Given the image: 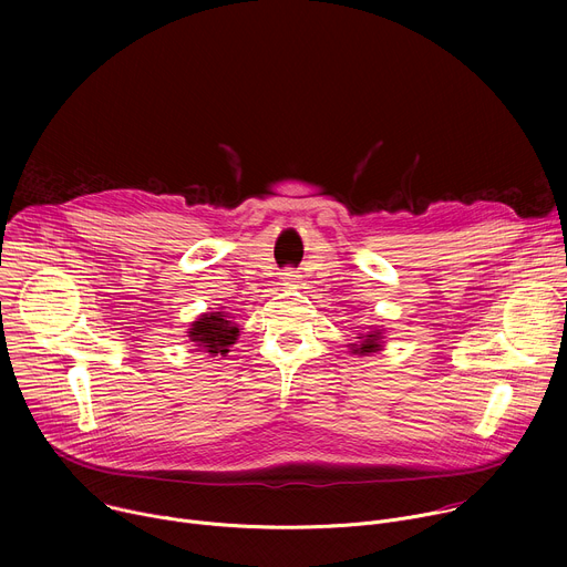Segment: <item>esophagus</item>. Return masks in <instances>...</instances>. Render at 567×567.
Wrapping results in <instances>:
<instances>
[{
  "instance_id": "1",
  "label": "esophagus",
  "mask_w": 567,
  "mask_h": 567,
  "mask_svg": "<svg viewBox=\"0 0 567 567\" xmlns=\"http://www.w3.org/2000/svg\"><path fill=\"white\" fill-rule=\"evenodd\" d=\"M280 276H282V282H285V285H296V282L300 280V274L293 271V269H285Z\"/></svg>"
}]
</instances>
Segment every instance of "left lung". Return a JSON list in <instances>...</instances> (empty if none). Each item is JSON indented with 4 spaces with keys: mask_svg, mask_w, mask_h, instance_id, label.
<instances>
[{
    "mask_svg": "<svg viewBox=\"0 0 567 567\" xmlns=\"http://www.w3.org/2000/svg\"><path fill=\"white\" fill-rule=\"evenodd\" d=\"M361 343H352V354H372V352H379L383 348V330H374V332H368V334H361L359 337Z\"/></svg>",
    "mask_w": 567,
    "mask_h": 567,
    "instance_id": "left-lung-1",
    "label": "left lung"
}]
</instances>
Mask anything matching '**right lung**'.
<instances>
[{
  "label": "right lung",
  "instance_id": "add662e5",
  "mask_svg": "<svg viewBox=\"0 0 567 567\" xmlns=\"http://www.w3.org/2000/svg\"><path fill=\"white\" fill-rule=\"evenodd\" d=\"M188 337L193 343H197L199 350L208 352L210 357H226L230 352L228 348L239 337V328L224 311H210L202 313L193 322Z\"/></svg>",
  "mask_w": 567,
  "mask_h": 567
}]
</instances>
